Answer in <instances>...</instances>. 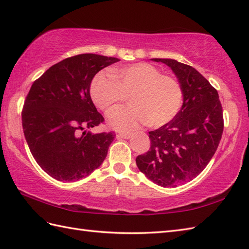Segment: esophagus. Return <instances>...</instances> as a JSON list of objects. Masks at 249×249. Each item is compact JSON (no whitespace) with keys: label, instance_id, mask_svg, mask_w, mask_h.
I'll return each instance as SVG.
<instances>
[{"label":"esophagus","instance_id":"obj_1","mask_svg":"<svg viewBox=\"0 0 249 249\" xmlns=\"http://www.w3.org/2000/svg\"><path fill=\"white\" fill-rule=\"evenodd\" d=\"M118 137H121V138H124V139H129L131 137V134H129V133H119Z\"/></svg>","mask_w":249,"mask_h":249}]
</instances>
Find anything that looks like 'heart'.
<instances>
[{
    "label": "heart",
    "mask_w": 249,
    "mask_h": 249,
    "mask_svg": "<svg viewBox=\"0 0 249 249\" xmlns=\"http://www.w3.org/2000/svg\"><path fill=\"white\" fill-rule=\"evenodd\" d=\"M94 104L110 112L128 96L130 106L114 110L109 123L120 130H133L140 125L157 128L166 125L181 109L183 88L176 77L162 75L147 63H136L113 71L99 72L91 83Z\"/></svg>",
    "instance_id": "heart-1"
}]
</instances>
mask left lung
<instances>
[{
  "instance_id": "obj_1",
  "label": "left lung",
  "mask_w": 249,
  "mask_h": 249,
  "mask_svg": "<svg viewBox=\"0 0 249 249\" xmlns=\"http://www.w3.org/2000/svg\"><path fill=\"white\" fill-rule=\"evenodd\" d=\"M171 67L183 88L181 110L166 125L150 131L151 147L137 156L139 170L162 187H177L203 171L217 150L224 130L218 93L192 66L154 59Z\"/></svg>"
}]
</instances>
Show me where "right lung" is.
Listing matches in <instances>:
<instances>
[{"instance_id":"add662e5","label":"right lung","mask_w":249,"mask_h":249,"mask_svg":"<svg viewBox=\"0 0 249 249\" xmlns=\"http://www.w3.org/2000/svg\"><path fill=\"white\" fill-rule=\"evenodd\" d=\"M120 60L98 54L73 55L56 63L32 84L22 112L25 140L34 160L57 181L72 182L102 165L114 131L84 129L104 123L89 86L96 73Z\"/></svg>"}]
</instances>
